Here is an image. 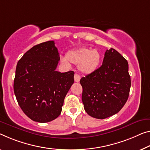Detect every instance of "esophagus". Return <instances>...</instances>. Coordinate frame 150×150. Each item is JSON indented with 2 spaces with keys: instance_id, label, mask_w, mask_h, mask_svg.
<instances>
[{
  "instance_id": "esophagus-1",
  "label": "esophagus",
  "mask_w": 150,
  "mask_h": 150,
  "mask_svg": "<svg viewBox=\"0 0 150 150\" xmlns=\"http://www.w3.org/2000/svg\"><path fill=\"white\" fill-rule=\"evenodd\" d=\"M80 76L78 74H74V80L75 82H78L80 81Z\"/></svg>"
}]
</instances>
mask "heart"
Returning a JSON list of instances; mask_svg holds the SVG:
<instances>
[{
	"label": "heart",
	"mask_w": 150,
	"mask_h": 150,
	"mask_svg": "<svg viewBox=\"0 0 150 150\" xmlns=\"http://www.w3.org/2000/svg\"><path fill=\"white\" fill-rule=\"evenodd\" d=\"M101 61V54L97 50L82 47L69 51L66 57H62L61 62L67 67L70 64L78 65V70L85 74H90L98 68Z\"/></svg>",
	"instance_id": "1"
}]
</instances>
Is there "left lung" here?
Returning <instances> with one entry per match:
<instances>
[{
	"instance_id": "1",
	"label": "left lung",
	"mask_w": 150,
	"mask_h": 150,
	"mask_svg": "<svg viewBox=\"0 0 150 150\" xmlns=\"http://www.w3.org/2000/svg\"><path fill=\"white\" fill-rule=\"evenodd\" d=\"M128 62L113 48L100 68L80 79L82 100L90 116L103 119L116 114L127 100L131 87Z\"/></svg>"
}]
</instances>
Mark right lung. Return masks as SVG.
Wrapping results in <instances>:
<instances>
[{
	"instance_id": "obj_1",
	"label": "right lung",
	"mask_w": 150,
	"mask_h": 150,
	"mask_svg": "<svg viewBox=\"0 0 150 150\" xmlns=\"http://www.w3.org/2000/svg\"><path fill=\"white\" fill-rule=\"evenodd\" d=\"M59 61L54 41H49L33 46L18 62L14 93L21 109L34 121L56 119L74 81L73 71L56 70Z\"/></svg>"
}]
</instances>
